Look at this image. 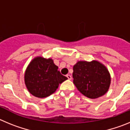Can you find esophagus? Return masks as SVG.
I'll return each mask as SVG.
<instances>
[{"instance_id":"34e87169","label":"esophagus","mask_w":130,"mask_h":130,"mask_svg":"<svg viewBox=\"0 0 130 130\" xmlns=\"http://www.w3.org/2000/svg\"><path fill=\"white\" fill-rule=\"evenodd\" d=\"M66 77H67V78L69 79V80H71V79H72V77L70 75H68H68H66Z\"/></svg>"}]
</instances>
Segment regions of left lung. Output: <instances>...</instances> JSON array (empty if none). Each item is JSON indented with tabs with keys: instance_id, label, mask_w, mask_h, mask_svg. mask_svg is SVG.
Here are the masks:
<instances>
[{
	"instance_id": "8db88e82",
	"label": "left lung",
	"mask_w": 130,
	"mask_h": 130,
	"mask_svg": "<svg viewBox=\"0 0 130 130\" xmlns=\"http://www.w3.org/2000/svg\"><path fill=\"white\" fill-rule=\"evenodd\" d=\"M73 70V83L84 96L94 99L107 92L111 76L105 66L99 62L79 61Z\"/></svg>"
}]
</instances>
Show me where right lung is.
<instances>
[{
	"mask_svg": "<svg viewBox=\"0 0 130 130\" xmlns=\"http://www.w3.org/2000/svg\"><path fill=\"white\" fill-rule=\"evenodd\" d=\"M67 79L58 71L52 59L40 57L32 60L25 73V85L29 92L41 98L52 94L59 84Z\"/></svg>",
	"mask_w": 130,
	"mask_h": 130,
	"instance_id": "right-lung-1",
	"label": "right lung"
}]
</instances>
